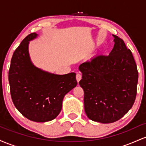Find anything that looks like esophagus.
Wrapping results in <instances>:
<instances>
[{
    "label": "esophagus",
    "mask_w": 146,
    "mask_h": 146,
    "mask_svg": "<svg viewBox=\"0 0 146 146\" xmlns=\"http://www.w3.org/2000/svg\"><path fill=\"white\" fill-rule=\"evenodd\" d=\"M81 79H82V75L80 74V73H77V75H76L77 82H80V80H81Z\"/></svg>",
    "instance_id": "esophagus-1"
}]
</instances>
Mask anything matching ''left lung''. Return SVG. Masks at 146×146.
Returning a JSON list of instances; mask_svg holds the SVG:
<instances>
[{"label": "left lung", "mask_w": 146, "mask_h": 146, "mask_svg": "<svg viewBox=\"0 0 146 146\" xmlns=\"http://www.w3.org/2000/svg\"><path fill=\"white\" fill-rule=\"evenodd\" d=\"M108 56L98 55L80 65L87 117L102 123L120 119L132 108L137 95L138 71L132 52L118 36Z\"/></svg>", "instance_id": "obj_1"}]
</instances>
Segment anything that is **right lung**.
<instances>
[{"mask_svg": "<svg viewBox=\"0 0 146 146\" xmlns=\"http://www.w3.org/2000/svg\"><path fill=\"white\" fill-rule=\"evenodd\" d=\"M38 35H28L15 50L9 71L13 103L23 116L31 121L54 119L62 106L64 97L77 86L75 73L57 75L36 67L29 53V42Z\"/></svg>", "mask_w": 146, "mask_h": 146, "instance_id": "obj_1", "label": "right lung"}]
</instances>
